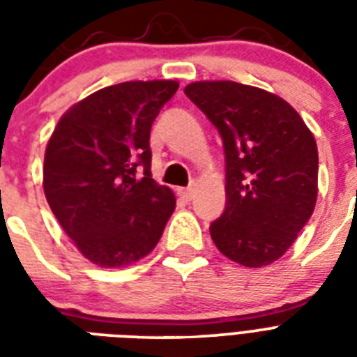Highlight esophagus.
Segmentation results:
<instances>
[{
	"label": "esophagus",
	"mask_w": 357,
	"mask_h": 357,
	"mask_svg": "<svg viewBox=\"0 0 357 357\" xmlns=\"http://www.w3.org/2000/svg\"><path fill=\"white\" fill-rule=\"evenodd\" d=\"M178 195L181 196L185 202H189V200H192V196H195V189H192V187H187V189H179Z\"/></svg>",
	"instance_id": "1"
}]
</instances>
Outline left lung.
Segmentation results:
<instances>
[{"label": "left lung", "mask_w": 357, "mask_h": 357, "mask_svg": "<svg viewBox=\"0 0 357 357\" xmlns=\"http://www.w3.org/2000/svg\"><path fill=\"white\" fill-rule=\"evenodd\" d=\"M185 94L222 137L226 209L213 243L238 265H271L313 215L319 153L300 114L276 94L235 81H196Z\"/></svg>", "instance_id": "left-lung-1"}]
</instances>
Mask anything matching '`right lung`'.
<instances>
[{
    "label": "right lung",
    "mask_w": 357,
    "mask_h": 357,
    "mask_svg": "<svg viewBox=\"0 0 357 357\" xmlns=\"http://www.w3.org/2000/svg\"><path fill=\"white\" fill-rule=\"evenodd\" d=\"M178 86L176 81L105 86L75 103L47 142L46 200L94 265L116 268L142 259L174 213V192L151 179L150 129Z\"/></svg>",
    "instance_id": "right-lung-1"
}]
</instances>
